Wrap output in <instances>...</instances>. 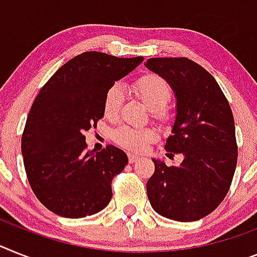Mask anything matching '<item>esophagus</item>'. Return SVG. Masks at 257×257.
Returning <instances> with one entry per match:
<instances>
[{"label": "esophagus", "instance_id": "esophagus-1", "mask_svg": "<svg viewBox=\"0 0 257 257\" xmlns=\"http://www.w3.org/2000/svg\"><path fill=\"white\" fill-rule=\"evenodd\" d=\"M128 159L131 163H133V162H137L140 159V157L137 154H133V153H129L128 154Z\"/></svg>", "mask_w": 257, "mask_h": 257}]
</instances>
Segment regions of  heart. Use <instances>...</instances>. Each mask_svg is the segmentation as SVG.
<instances>
[{
    "instance_id": "b5f03b06",
    "label": "heart",
    "mask_w": 257,
    "mask_h": 257,
    "mask_svg": "<svg viewBox=\"0 0 257 257\" xmlns=\"http://www.w3.org/2000/svg\"><path fill=\"white\" fill-rule=\"evenodd\" d=\"M135 91L145 103L150 111L162 115V109H165L172 98V88L165 78L157 74L142 75L135 82ZM124 102V92L118 85H112L105 91L103 100L104 115L108 118H115L121 109ZM155 132L149 128H132V126H120L113 132V140L121 148L141 152L148 146L149 142L155 140Z\"/></svg>"
}]
</instances>
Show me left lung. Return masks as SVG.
Listing matches in <instances>:
<instances>
[{"label": "left lung", "mask_w": 257, "mask_h": 257, "mask_svg": "<svg viewBox=\"0 0 257 257\" xmlns=\"http://www.w3.org/2000/svg\"><path fill=\"white\" fill-rule=\"evenodd\" d=\"M146 68L175 92L176 117L165 149L167 155H184L180 166L153 159L149 201L166 218L197 221L223 201L231 185L238 159L231 108L214 77L187 57L149 59Z\"/></svg>", "instance_id": "8db88e82"}]
</instances>
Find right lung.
I'll return each mask as SVG.
<instances>
[{
  "mask_svg": "<svg viewBox=\"0 0 257 257\" xmlns=\"http://www.w3.org/2000/svg\"><path fill=\"white\" fill-rule=\"evenodd\" d=\"M142 60L81 53L52 75L32 103L22 135L23 163L35 196L55 214L83 218L111 201L112 179L128 157L112 145L86 150L83 133L104 116L105 91Z\"/></svg>",
  "mask_w": 257,
  "mask_h": 257,
  "instance_id": "add662e5",
  "label": "right lung"
}]
</instances>
